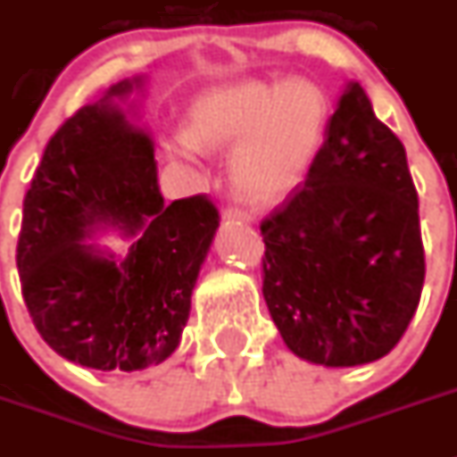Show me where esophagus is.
<instances>
[{"instance_id":"esophagus-1","label":"esophagus","mask_w":457,"mask_h":457,"mask_svg":"<svg viewBox=\"0 0 457 457\" xmlns=\"http://www.w3.org/2000/svg\"><path fill=\"white\" fill-rule=\"evenodd\" d=\"M224 217L226 220H233V221H245V224H252V221H254V217H252V214L245 212V210H237V208H226Z\"/></svg>"}]
</instances>
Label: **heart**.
Wrapping results in <instances>:
<instances>
[{"instance_id":"1","label":"heart","mask_w":457,"mask_h":457,"mask_svg":"<svg viewBox=\"0 0 457 457\" xmlns=\"http://www.w3.org/2000/svg\"><path fill=\"white\" fill-rule=\"evenodd\" d=\"M328 99L310 80H247L212 89L191 108L189 136L170 140L169 154L196 163L203 150H228L236 187L275 198L300 185L321 147Z\"/></svg>"}]
</instances>
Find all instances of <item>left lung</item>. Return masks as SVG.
I'll return each mask as SVG.
<instances>
[{"instance_id":"1","label":"left lung","mask_w":457,"mask_h":457,"mask_svg":"<svg viewBox=\"0 0 457 457\" xmlns=\"http://www.w3.org/2000/svg\"><path fill=\"white\" fill-rule=\"evenodd\" d=\"M263 298L295 356L379 361L419 307L425 254L407 154L349 80L305 185L263 220Z\"/></svg>"}]
</instances>
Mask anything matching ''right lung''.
Here are the masks:
<instances>
[{
  "label": "right lung",
  "instance_id": "obj_1",
  "mask_svg": "<svg viewBox=\"0 0 457 457\" xmlns=\"http://www.w3.org/2000/svg\"><path fill=\"white\" fill-rule=\"evenodd\" d=\"M145 78H124L69 117L22 203L18 272L46 345L92 370L136 372L178 349L220 226L205 196L163 203L154 143L129 120ZM117 230L128 252L94 240Z\"/></svg>",
  "mask_w": 457,
  "mask_h": 457
}]
</instances>
